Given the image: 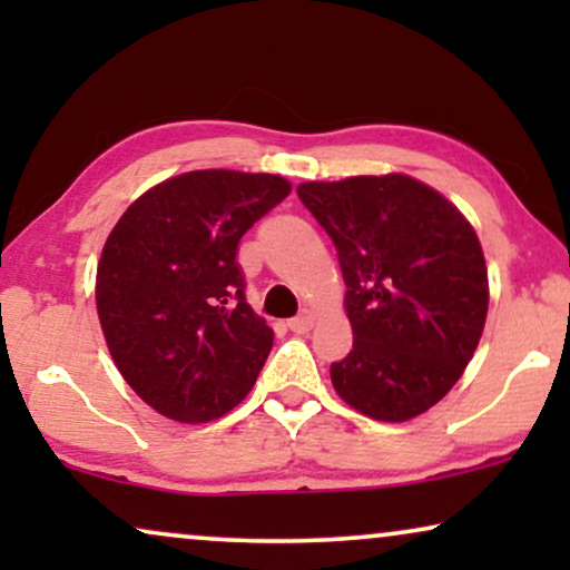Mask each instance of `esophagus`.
Segmentation results:
<instances>
[{
  "label": "esophagus",
  "mask_w": 570,
  "mask_h": 570,
  "mask_svg": "<svg viewBox=\"0 0 570 570\" xmlns=\"http://www.w3.org/2000/svg\"><path fill=\"white\" fill-rule=\"evenodd\" d=\"M311 326H314V314L311 311H303V314L287 318V330L295 334H306Z\"/></svg>",
  "instance_id": "1"
}]
</instances>
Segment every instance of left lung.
Segmentation results:
<instances>
[{
	"label": "left lung",
	"mask_w": 570,
	"mask_h": 570,
	"mask_svg": "<svg viewBox=\"0 0 570 570\" xmlns=\"http://www.w3.org/2000/svg\"><path fill=\"white\" fill-rule=\"evenodd\" d=\"M298 197L330 233L347 285L353 350L330 368L337 394L384 423L431 410L485 326L478 233L449 199L402 174L308 181Z\"/></svg>",
	"instance_id": "left-lung-1"
}]
</instances>
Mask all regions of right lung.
<instances>
[{"mask_svg":"<svg viewBox=\"0 0 570 570\" xmlns=\"http://www.w3.org/2000/svg\"><path fill=\"white\" fill-rule=\"evenodd\" d=\"M291 184L191 170L145 191L108 236L96 303L121 376L160 415L207 423L252 392L275 332L246 303L238 240Z\"/></svg>","mask_w":570,"mask_h":570,"instance_id":"1","label":"right lung"}]
</instances>
